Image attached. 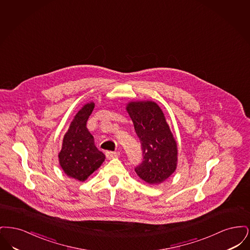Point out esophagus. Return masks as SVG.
<instances>
[{"instance_id":"1","label":"esophagus","mask_w":250,"mask_h":250,"mask_svg":"<svg viewBox=\"0 0 250 250\" xmlns=\"http://www.w3.org/2000/svg\"><path fill=\"white\" fill-rule=\"evenodd\" d=\"M120 155V153L118 152H107L106 153V157L107 159H112V158H115V157H118Z\"/></svg>"}]
</instances>
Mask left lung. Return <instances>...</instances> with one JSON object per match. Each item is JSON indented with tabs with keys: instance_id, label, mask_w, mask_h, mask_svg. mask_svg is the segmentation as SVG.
<instances>
[{
	"instance_id": "obj_1",
	"label": "left lung",
	"mask_w": 250,
	"mask_h": 250,
	"mask_svg": "<svg viewBox=\"0 0 250 250\" xmlns=\"http://www.w3.org/2000/svg\"><path fill=\"white\" fill-rule=\"evenodd\" d=\"M125 108L143 146V161L135 171L147 184L159 185L177 167V143L162 109L154 101H130Z\"/></svg>"
}]
</instances>
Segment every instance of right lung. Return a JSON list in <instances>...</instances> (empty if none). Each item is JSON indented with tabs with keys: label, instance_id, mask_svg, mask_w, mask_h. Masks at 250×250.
Returning a JSON list of instances; mask_svg holds the SVG:
<instances>
[{
	"label": "right lung",
	"instance_id": "obj_1",
	"mask_svg": "<svg viewBox=\"0 0 250 250\" xmlns=\"http://www.w3.org/2000/svg\"><path fill=\"white\" fill-rule=\"evenodd\" d=\"M95 107L89 102L82 107L63 136L58 158L63 172L70 178L84 182L105 160V155L95 147L94 137L86 123Z\"/></svg>",
	"mask_w": 250,
	"mask_h": 250
}]
</instances>
